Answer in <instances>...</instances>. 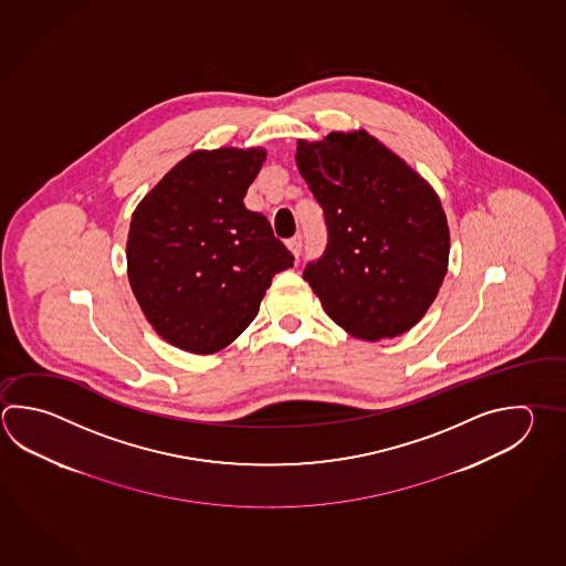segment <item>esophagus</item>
Here are the masks:
<instances>
[{"mask_svg": "<svg viewBox=\"0 0 566 566\" xmlns=\"http://www.w3.org/2000/svg\"><path fill=\"white\" fill-rule=\"evenodd\" d=\"M286 245H289V250L294 254V258H298L300 252H302V235L296 234L294 238H290Z\"/></svg>", "mask_w": 566, "mask_h": 566, "instance_id": "obj_1", "label": "esophagus"}]
</instances>
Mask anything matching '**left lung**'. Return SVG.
I'll return each instance as SVG.
<instances>
[{
  "label": "left lung",
  "instance_id": "obj_1",
  "mask_svg": "<svg viewBox=\"0 0 566 566\" xmlns=\"http://www.w3.org/2000/svg\"><path fill=\"white\" fill-rule=\"evenodd\" d=\"M296 164L328 228L324 254L304 270L324 312L363 340L417 326L444 282L450 252L432 186L364 129L298 139Z\"/></svg>",
  "mask_w": 566,
  "mask_h": 566
}]
</instances>
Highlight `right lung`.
<instances>
[{
    "label": "right lung",
    "instance_id": "1",
    "mask_svg": "<svg viewBox=\"0 0 566 566\" xmlns=\"http://www.w3.org/2000/svg\"><path fill=\"white\" fill-rule=\"evenodd\" d=\"M266 149H196L144 200L129 224L128 280L151 328L184 353H220L256 318L294 256L244 196Z\"/></svg>",
    "mask_w": 566,
    "mask_h": 566
}]
</instances>
